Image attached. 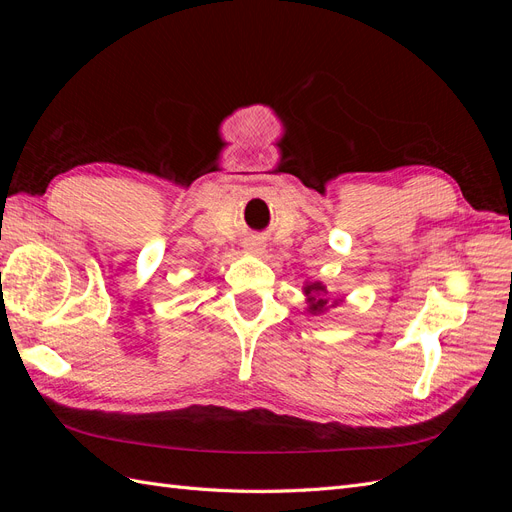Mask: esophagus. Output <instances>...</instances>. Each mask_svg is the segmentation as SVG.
Returning a JSON list of instances; mask_svg holds the SVG:
<instances>
[{
    "mask_svg": "<svg viewBox=\"0 0 512 512\" xmlns=\"http://www.w3.org/2000/svg\"><path fill=\"white\" fill-rule=\"evenodd\" d=\"M243 247H245V250L250 252V254H262V252H265V243H262V241H260V239H256V237L247 239Z\"/></svg>",
    "mask_w": 512,
    "mask_h": 512,
    "instance_id": "34e87169",
    "label": "esophagus"
}]
</instances>
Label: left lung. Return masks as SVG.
Wrapping results in <instances>:
<instances>
[{
	"mask_svg": "<svg viewBox=\"0 0 512 512\" xmlns=\"http://www.w3.org/2000/svg\"><path fill=\"white\" fill-rule=\"evenodd\" d=\"M303 292H305V297H307V312L314 314V316L316 314H324L329 307L337 305V301H331L327 286H322L320 282H307L303 286Z\"/></svg>",
	"mask_w": 512,
	"mask_h": 512,
	"instance_id": "obj_1",
	"label": "left lung"
}]
</instances>
